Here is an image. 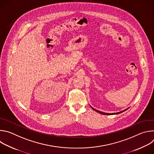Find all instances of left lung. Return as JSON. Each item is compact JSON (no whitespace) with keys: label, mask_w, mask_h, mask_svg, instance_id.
Here are the masks:
<instances>
[{"label":"left lung","mask_w":154,"mask_h":154,"mask_svg":"<svg viewBox=\"0 0 154 154\" xmlns=\"http://www.w3.org/2000/svg\"><path fill=\"white\" fill-rule=\"evenodd\" d=\"M91 107V108L93 109H94V110H95L96 112H98V113H100V114H102V115H118V114H119V113H122L123 112H124V111H125V110H127V109L128 108H127V109H124V110H122V111H121V112H117V113H104V112H100V111H99V110H97L96 109H94V108H93L91 106H90Z\"/></svg>","instance_id":"obj_1"}]
</instances>
